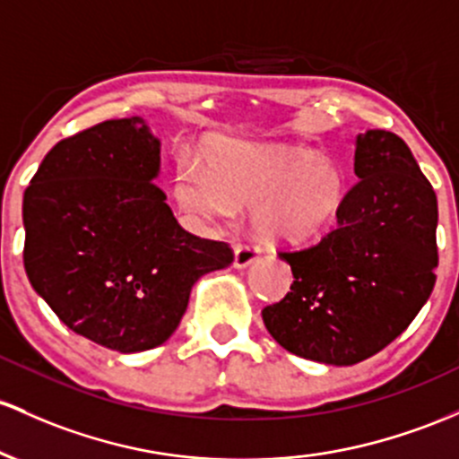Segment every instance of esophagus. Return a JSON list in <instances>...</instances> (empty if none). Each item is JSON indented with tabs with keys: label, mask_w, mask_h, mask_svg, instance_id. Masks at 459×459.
<instances>
[{
	"label": "esophagus",
	"mask_w": 459,
	"mask_h": 459,
	"mask_svg": "<svg viewBox=\"0 0 459 459\" xmlns=\"http://www.w3.org/2000/svg\"><path fill=\"white\" fill-rule=\"evenodd\" d=\"M256 256H259V253H256V248H253V246L238 244V246H235L233 265H235V268H238V270H244V268H248V265L255 264Z\"/></svg>",
	"instance_id": "esophagus-1"
}]
</instances>
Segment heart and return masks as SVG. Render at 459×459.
<instances>
[{
  "mask_svg": "<svg viewBox=\"0 0 459 459\" xmlns=\"http://www.w3.org/2000/svg\"><path fill=\"white\" fill-rule=\"evenodd\" d=\"M176 200L204 224L250 206L255 238L268 246H300L333 224L346 195L344 172L325 156L281 145L224 141L209 169H180Z\"/></svg>",
  "mask_w": 459,
  "mask_h": 459,
  "instance_id": "obj_1",
  "label": "heart"
}]
</instances>
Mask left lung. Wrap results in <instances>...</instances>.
Instances as JSON below:
<instances>
[{"label": "left lung", "instance_id": "left-lung-1", "mask_svg": "<svg viewBox=\"0 0 459 459\" xmlns=\"http://www.w3.org/2000/svg\"><path fill=\"white\" fill-rule=\"evenodd\" d=\"M355 174L337 229L311 248L281 253L291 291L261 311L285 351L329 366L385 349L436 283L437 198L405 141L387 130L357 134Z\"/></svg>", "mask_w": 459, "mask_h": 459}]
</instances>
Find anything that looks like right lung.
<instances>
[{
	"label": "right lung",
	"instance_id": "obj_1",
	"mask_svg": "<svg viewBox=\"0 0 459 459\" xmlns=\"http://www.w3.org/2000/svg\"><path fill=\"white\" fill-rule=\"evenodd\" d=\"M160 139L143 117L102 122L49 150L23 194L30 285L69 329L141 352L174 333L191 287L233 264L187 233L154 185Z\"/></svg>",
	"mask_w": 459,
	"mask_h": 459
}]
</instances>
